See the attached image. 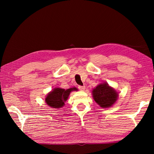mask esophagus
<instances>
[{
    "mask_svg": "<svg viewBox=\"0 0 154 154\" xmlns=\"http://www.w3.org/2000/svg\"><path fill=\"white\" fill-rule=\"evenodd\" d=\"M85 85H83V86H82V85H79V86H78V88H79V90H82V91L84 90H85Z\"/></svg>",
    "mask_w": 154,
    "mask_h": 154,
    "instance_id": "esophagus-1",
    "label": "esophagus"
}]
</instances>
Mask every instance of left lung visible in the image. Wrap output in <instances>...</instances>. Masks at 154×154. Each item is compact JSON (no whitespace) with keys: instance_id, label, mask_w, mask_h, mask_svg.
<instances>
[{"instance_id":"8db88e82","label":"left lung","mask_w":154,"mask_h":154,"mask_svg":"<svg viewBox=\"0 0 154 154\" xmlns=\"http://www.w3.org/2000/svg\"><path fill=\"white\" fill-rule=\"evenodd\" d=\"M92 95L96 103L103 108L110 107L116 103L118 97L116 91L106 83L98 85L94 88L92 91Z\"/></svg>"}]
</instances>
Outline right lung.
<instances>
[{"instance_id": "right-lung-1", "label": "right lung", "mask_w": 154, "mask_h": 154, "mask_svg": "<svg viewBox=\"0 0 154 154\" xmlns=\"http://www.w3.org/2000/svg\"><path fill=\"white\" fill-rule=\"evenodd\" d=\"M77 90V88H70L66 90L62 89V88H56L48 94L45 98V102L51 107L56 109L62 107L64 105L65 101L69 98L70 93L72 91Z\"/></svg>"}]
</instances>
